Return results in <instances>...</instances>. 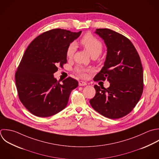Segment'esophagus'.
<instances>
[{"label":"esophagus","mask_w":159,"mask_h":159,"mask_svg":"<svg viewBox=\"0 0 159 159\" xmlns=\"http://www.w3.org/2000/svg\"><path fill=\"white\" fill-rule=\"evenodd\" d=\"M79 86H85V85H87V83H86L85 82L80 80V81L79 82Z\"/></svg>","instance_id":"1"}]
</instances>
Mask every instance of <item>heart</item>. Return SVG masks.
Wrapping results in <instances>:
<instances>
[{
  "label": "heart",
  "instance_id": "1",
  "mask_svg": "<svg viewBox=\"0 0 159 159\" xmlns=\"http://www.w3.org/2000/svg\"><path fill=\"white\" fill-rule=\"evenodd\" d=\"M80 43L92 57H97L101 54L103 49V44L102 42L90 33L85 34L81 39ZM75 49L76 46L75 43H71L67 49V57L68 58L72 57ZM92 71L93 70L90 68H84L83 67H77L75 69V72L82 77H86L87 73H91Z\"/></svg>",
  "mask_w": 159,
  "mask_h": 159
}]
</instances>
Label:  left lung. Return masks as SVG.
<instances>
[{"instance_id": "8db88e82", "label": "left lung", "mask_w": 159, "mask_h": 159, "mask_svg": "<svg viewBox=\"0 0 159 159\" xmlns=\"http://www.w3.org/2000/svg\"><path fill=\"white\" fill-rule=\"evenodd\" d=\"M107 48L104 66L95 81L107 80L110 87L95 85V96L90 100L92 108L102 115L118 119L129 113L143 91V69L140 57L129 39L108 28L95 31Z\"/></svg>"}]
</instances>
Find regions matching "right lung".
<instances>
[{
    "instance_id": "add662e5",
    "label": "right lung",
    "mask_w": 159,
    "mask_h": 159,
    "mask_svg": "<svg viewBox=\"0 0 159 159\" xmlns=\"http://www.w3.org/2000/svg\"><path fill=\"white\" fill-rule=\"evenodd\" d=\"M82 31L54 29L36 37L28 46L15 74L19 98L38 117L52 116L64 110L78 82L69 77L61 84L54 77L59 66L67 62V49Z\"/></svg>"
}]
</instances>
